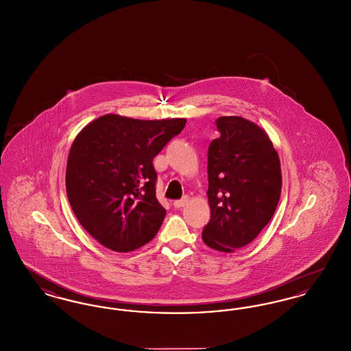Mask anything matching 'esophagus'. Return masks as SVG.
Segmentation results:
<instances>
[{"label":"esophagus","mask_w":351,"mask_h":351,"mask_svg":"<svg viewBox=\"0 0 351 351\" xmlns=\"http://www.w3.org/2000/svg\"><path fill=\"white\" fill-rule=\"evenodd\" d=\"M188 202H189V197H188V196H184L183 199H180V200L173 201V206H175L176 209H180V208H184Z\"/></svg>","instance_id":"obj_1"}]
</instances>
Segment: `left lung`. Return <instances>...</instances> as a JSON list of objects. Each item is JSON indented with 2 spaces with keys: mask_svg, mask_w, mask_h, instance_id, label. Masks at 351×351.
Wrapping results in <instances>:
<instances>
[{
  "mask_svg": "<svg viewBox=\"0 0 351 351\" xmlns=\"http://www.w3.org/2000/svg\"><path fill=\"white\" fill-rule=\"evenodd\" d=\"M208 149L210 219L202 241L233 252L249 245L274 216L282 192L280 160L267 134L242 117L216 119Z\"/></svg>",
  "mask_w": 351,
  "mask_h": 351,
  "instance_id": "obj_1",
  "label": "left lung"
}]
</instances>
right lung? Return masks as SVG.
I'll return each instance as SVG.
<instances>
[{
    "label": "right lung",
    "mask_w": 351,
    "mask_h": 351,
    "mask_svg": "<svg viewBox=\"0 0 351 351\" xmlns=\"http://www.w3.org/2000/svg\"><path fill=\"white\" fill-rule=\"evenodd\" d=\"M186 119L142 121L106 114L85 126L69 151L68 201L102 246L128 252L156 235L166 209L156 199L154 158Z\"/></svg>",
    "instance_id": "right-lung-1"
}]
</instances>
